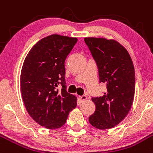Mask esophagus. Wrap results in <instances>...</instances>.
<instances>
[{"mask_svg": "<svg viewBox=\"0 0 153 153\" xmlns=\"http://www.w3.org/2000/svg\"><path fill=\"white\" fill-rule=\"evenodd\" d=\"M79 99L81 100V102H83V101H85L86 99H87V97H86V95H81V96H79Z\"/></svg>", "mask_w": 153, "mask_h": 153, "instance_id": "34e87169", "label": "esophagus"}]
</instances>
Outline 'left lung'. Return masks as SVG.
Masks as SVG:
<instances>
[{
    "label": "left lung",
    "instance_id": "1",
    "mask_svg": "<svg viewBox=\"0 0 153 153\" xmlns=\"http://www.w3.org/2000/svg\"><path fill=\"white\" fill-rule=\"evenodd\" d=\"M84 42L98 68L100 83L106 84L101 97H93L95 111L89 123L100 130L110 129L125 119L135 93V70L127 50L115 40L88 37Z\"/></svg>",
    "mask_w": 153,
    "mask_h": 153
}]
</instances>
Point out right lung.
<instances>
[{
	"instance_id": "1",
	"label": "right lung",
	"mask_w": 153,
	"mask_h": 153,
	"mask_svg": "<svg viewBox=\"0 0 153 153\" xmlns=\"http://www.w3.org/2000/svg\"><path fill=\"white\" fill-rule=\"evenodd\" d=\"M77 41L58 34L42 39L30 49L22 65L20 85L25 108L35 122L48 129L63 126L77 105V97L67 91L64 67Z\"/></svg>"
}]
</instances>
